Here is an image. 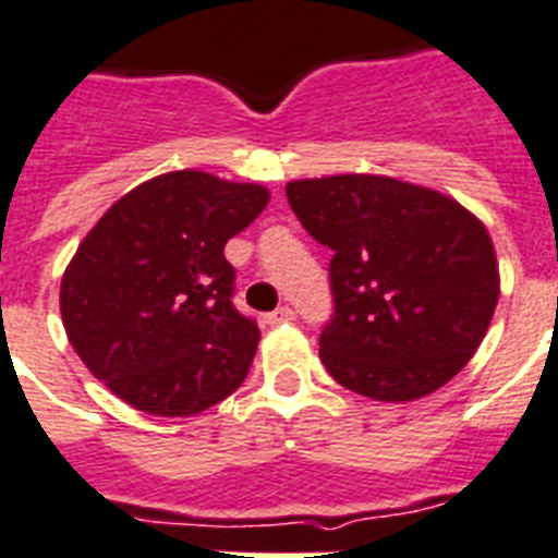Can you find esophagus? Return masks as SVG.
<instances>
[{"mask_svg": "<svg viewBox=\"0 0 558 558\" xmlns=\"http://www.w3.org/2000/svg\"><path fill=\"white\" fill-rule=\"evenodd\" d=\"M289 320H294V310H292V306H278V310L266 315V324H269V326L289 324Z\"/></svg>", "mask_w": 558, "mask_h": 558, "instance_id": "34e87169", "label": "esophagus"}]
</instances>
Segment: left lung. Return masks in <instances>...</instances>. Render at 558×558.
Returning a JSON list of instances; mask_svg holds the SVG:
<instances>
[{"label": "left lung", "instance_id": "obj_1", "mask_svg": "<svg viewBox=\"0 0 558 558\" xmlns=\"http://www.w3.org/2000/svg\"><path fill=\"white\" fill-rule=\"evenodd\" d=\"M287 197L335 252L320 361L373 401H418L456 378L499 303V260L473 211L384 174L292 180Z\"/></svg>", "mask_w": 558, "mask_h": 558}]
</instances>
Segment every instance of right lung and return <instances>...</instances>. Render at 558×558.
<instances>
[{
    "mask_svg": "<svg viewBox=\"0 0 558 558\" xmlns=\"http://www.w3.org/2000/svg\"><path fill=\"white\" fill-rule=\"evenodd\" d=\"M269 189L169 171L122 194L71 257L59 312L90 375L162 418L220 404L248 375L260 329L232 306L226 243Z\"/></svg>",
    "mask_w": 558,
    "mask_h": 558,
    "instance_id": "right-lung-1",
    "label": "right lung"
}]
</instances>
